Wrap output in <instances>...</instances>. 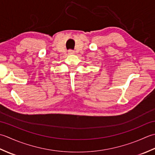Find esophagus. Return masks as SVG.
Segmentation results:
<instances>
[{
    "label": "esophagus",
    "instance_id": "obj_1",
    "mask_svg": "<svg viewBox=\"0 0 155 155\" xmlns=\"http://www.w3.org/2000/svg\"><path fill=\"white\" fill-rule=\"evenodd\" d=\"M68 53H69V55L74 54V51H73V50H69V51H68Z\"/></svg>",
    "mask_w": 155,
    "mask_h": 155
}]
</instances>
